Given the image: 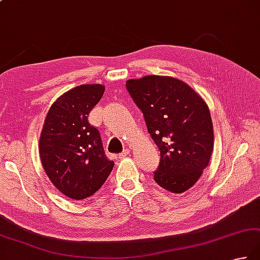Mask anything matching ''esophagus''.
Wrapping results in <instances>:
<instances>
[{
  "instance_id": "obj_1",
  "label": "esophagus",
  "mask_w": 260,
  "mask_h": 260,
  "mask_svg": "<svg viewBox=\"0 0 260 260\" xmlns=\"http://www.w3.org/2000/svg\"><path fill=\"white\" fill-rule=\"evenodd\" d=\"M128 154H129V150L125 149L123 152H121V153L118 154V157H119V159H124V157H126Z\"/></svg>"
}]
</instances>
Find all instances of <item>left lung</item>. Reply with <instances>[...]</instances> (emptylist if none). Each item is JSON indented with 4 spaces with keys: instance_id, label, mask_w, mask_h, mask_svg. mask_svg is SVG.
Returning <instances> with one entry per match:
<instances>
[{
    "instance_id": "left-lung-1",
    "label": "left lung",
    "mask_w": 260,
    "mask_h": 260,
    "mask_svg": "<svg viewBox=\"0 0 260 260\" xmlns=\"http://www.w3.org/2000/svg\"><path fill=\"white\" fill-rule=\"evenodd\" d=\"M126 88L159 147L155 182L174 194L188 190L200 179L213 152L214 133L206 103L189 85L171 76L132 79Z\"/></svg>"
}]
</instances>
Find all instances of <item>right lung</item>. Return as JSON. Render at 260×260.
I'll return each instance as SVG.
<instances>
[{
	"mask_svg": "<svg viewBox=\"0 0 260 260\" xmlns=\"http://www.w3.org/2000/svg\"><path fill=\"white\" fill-rule=\"evenodd\" d=\"M105 92L101 84H82L62 94L49 108L39 140L44 170L57 189L72 200L92 196L114 168L99 131L88 116Z\"/></svg>",
	"mask_w": 260,
	"mask_h": 260,
	"instance_id": "obj_1",
	"label": "right lung"
}]
</instances>
